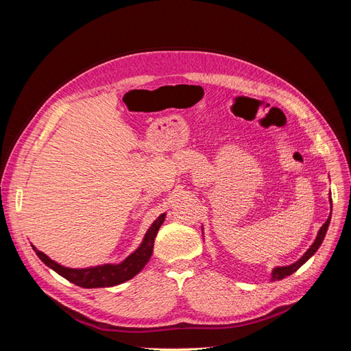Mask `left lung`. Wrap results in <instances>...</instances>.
Here are the masks:
<instances>
[{
  "instance_id": "1",
  "label": "left lung",
  "mask_w": 351,
  "mask_h": 351,
  "mask_svg": "<svg viewBox=\"0 0 351 351\" xmlns=\"http://www.w3.org/2000/svg\"><path fill=\"white\" fill-rule=\"evenodd\" d=\"M329 200H331V199H329ZM331 206H332V202H331ZM329 221H331V215L328 217V219L325 221V224L321 227L319 232H317V236H316V239H315L312 246H311L309 249H307V252L303 254V256H302L299 261L294 262L293 265H289V267H277V268H275V269L272 271V278H271L272 281H278V280H282V278H285V277H289V275H291L293 272H295L297 269H299L306 261H309V259L313 256V254L316 253V250L319 249V246L322 244L324 239H325L326 230H328V226H329Z\"/></svg>"
}]
</instances>
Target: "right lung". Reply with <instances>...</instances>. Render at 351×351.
<instances>
[{
	"mask_svg": "<svg viewBox=\"0 0 351 351\" xmlns=\"http://www.w3.org/2000/svg\"><path fill=\"white\" fill-rule=\"evenodd\" d=\"M165 219V214L159 215L151 228L147 230L145 234V239L142 244L136 252H133L129 258L123 261L119 265H99V267H93V268H84V269H73V268H66L62 265L54 262L49 259L45 253H42L40 250H34L39 256V259L44 262L47 267L51 269H54L57 274H60L61 277H64L70 282L76 284L79 287H83V289H98V287H112V285H119L124 281L132 280L134 275L139 274L147 261L151 259L152 252H154V243L155 237L158 234L159 227L162 226V222Z\"/></svg>",
	"mask_w": 351,
	"mask_h": 351,
	"instance_id": "obj_1",
	"label": "right lung"
}]
</instances>
